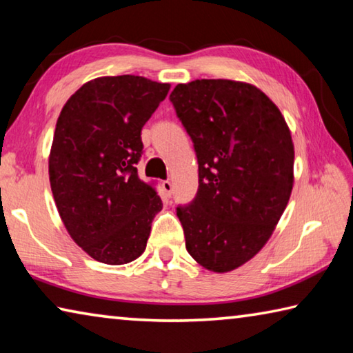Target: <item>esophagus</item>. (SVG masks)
<instances>
[{
    "label": "esophagus",
    "mask_w": 353,
    "mask_h": 353,
    "mask_svg": "<svg viewBox=\"0 0 353 353\" xmlns=\"http://www.w3.org/2000/svg\"><path fill=\"white\" fill-rule=\"evenodd\" d=\"M162 188L165 191V194L168 196V198H171L172 191H174V187H172V182L171 181H163L162 182Z\"/></svg>",
    "instance_id": "obj_1"
}]
</instances>
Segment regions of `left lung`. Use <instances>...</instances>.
<instances>
[{
	"instance_id": "obj_1",
	"label": "left lung",
	"mask_w": 353,
	"mask_h": 353,
	"mask_svg": "<svg viewBox=\"0 0 353 353\" xmlns=\"http://www.w3.org/2000/svg\"><path fill=\"white\" fill-rule=\"evenodd\" d=\"M170 101L199 165L198 193L176 208L185 248L207 270L232 271L265 246L288 204L290 129L276 104L244 82L179 83Z\"/></svg>"
}]
</instances>
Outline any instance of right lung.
Instances as JSON below:
<instances>
[{
  "label": "right lung",
  "mask_w": 353,
  "mask_h": 353,
  "mask_svg": "<svg viewBox=\"0 0 353 353\" xmlns=\"http://www.w3.org/2000/svg\"><path fill=\"white\" fill-rule=\"evenodd\" d=\"M170 83L141 76L90 81L59 115L50 182L71 238L107 265L143 254L162 199L139 179L141 129L166 98Z\"/></svg>",
  "instance_id": "right-lung-1"
}]
</instances>
